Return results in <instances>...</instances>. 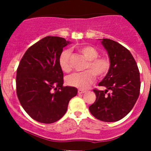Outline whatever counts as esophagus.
Instances as JSON below:
<instances>
[{"instance_id":"34e87169","label":"esophagus","mask_w":151,"mask_h":151,"mask_svg":"<svg viewBox=\"0 0 151 151\" xmlns=\"http://www.w3.org/2000/svg\"><path fill=\"white\" fill-rule=\"evenodd\" d=\"M85 93H86V91H84V90H82V89H79L78 90V93L79 94Z\"/></svg>"}]
</instances>
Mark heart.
<instances>
[{
	"mask_svg": "<svg viewBox=\"0 0 151 151\" xmlns=\"http://www.w3.org/2000/svg\"><path fill=\"white\" fill-rule=\"evenodd\" d=\"M77 50L88 60L85 69L89 70L70 74L66 77V82L69 86L84 90L87 89L94 82V74L97 77H101L107 74L110 68V62L106 58H99V52L92 46H80L77 47ZM70 55L69 50H64L59 56V66L64 72H68L71 70Z\"/></svg>",
	"mask_w": 151,
	"mask_h": 151,
	"instance_id": "obj_1",
	"label": "heart"
}]
</instances>
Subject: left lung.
<instances>
[{
  "label": "left lung",
  "instance_id": "obj_1",
  "mask_svg": "<svg viewBox=\"0 0 151 151\" xmlns=\"http://www.w3.org/2000/svg\"><path fill=\"white\" fill-rule=\"evenodd\" d=\"M100 41L107 52L110 68L99 83L106 90H93L96 99L89 110L100 121L115 122L130 112L139 97V71L132 53L126 47L111 39ZM108 90L110 93L106 94Z\"/></svg>",
  "mask_w": 151,
  "mask_h": 151
}]
</instances>
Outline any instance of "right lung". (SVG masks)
Returning a JSON list of instances; mask_svg holds the SVG:
<instances>
[{"label": "right lung", "mask_w": 151, "mask_h": 151, "mask_svg": "<svg viewBox=\"0 0 151 151\" xmlns=\"http://www.w3.org/2000/svg\"><path fill=\"white\" fill-rule=\"evenodd\" d=\"M71 43L64 38L47 36L29 47L17 70V94L25 112L35 121L52 123L67 111L74 87H63L59 66L63 48Z\"/></svg>", "instance_id": "add662e5"}]
</instances>
